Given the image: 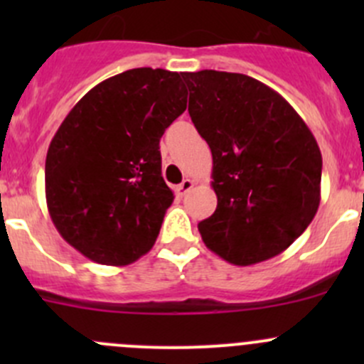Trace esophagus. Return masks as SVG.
<instances>
[{
  "instance_id": "1",
  "label": "esophagus",
  "mask_w": 364,
  "mask_h": 364,
  "mask_svg": "<svg viewBox=\"0 0 364 364\" xmlns=\"http://www.w3.org/2000/svg\"><path fill=\"white\" fill-rule=\"evenodd\" d=\"M193 185H196V183H193L192 179H183V183H181V185H178V186H176V193H178L179 197L186 196V193H188L190 190L193 188Z\"/></svg>"
}]
</instances>
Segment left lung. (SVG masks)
<instances>
[{
	"label": "left lung",
	"mask_w": 364,
	"mask_h": 364,
	"mask_svg": "<svg viewBox=\"0 0 364 364\" xmlns=\"http://www.w3.org/2000/svg\"><path fill=\"white\" fill-rule=\"evenodd\" d=\"M188 112L213 155L215 213L205 247L236 266L271 259L304 232L321 203L322 155L287 100L243 73L183 72Z\"/></svg>",
	"instance_id": "1"
}]
</instances>
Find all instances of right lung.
<instances>
[{"label":"right lung","mask_w":364,"mask_h":364,"mask_svg":"<svg viewBox=\"0 0 364 364\" xmlns=\"http://www.w3.org/2000/svg\"><path fill=\"white\" fill-rule=\"evenodd\" d=\"M178 72L134 68L87 91L47 151L46 199L58 232L105 266H127L159 237L174 193L160 139L186 109Z\"/></svg>","instance_id":"obj_1"}]
</instances>
